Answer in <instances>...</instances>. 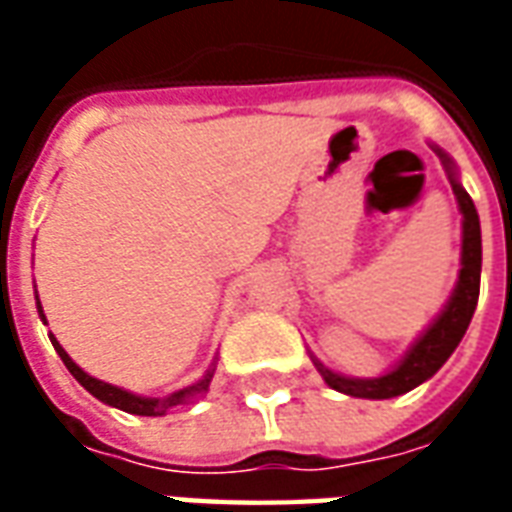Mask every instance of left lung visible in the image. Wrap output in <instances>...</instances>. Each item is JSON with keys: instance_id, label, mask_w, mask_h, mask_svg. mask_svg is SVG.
Wrapping results in <instances>:
<instances>
[{"instance_id": "left-lung-1", "label": "left lung", "mask_w": 512, "mask_h": 512, "mask_svg": "<svg viewBox=\"0 0 512 512\" xmlns=\"http://www.w3.org/2000/svg\"><path fill=\"white\" fill-rule=\"evenodd\" d=\"M433 150L439 153L441 164H444L447 175H450L455 200H458V208H461L463 213V244L458 285L452 290L447 307L439 312V318L430 323L428 329H425V334L408 348L406 356H403L389 373H384V376H340V373L329 370V367L321 365V362L312 356V362L318 367V373L323 376V381L332 386V389H337V392H343V395L386 400V397H397L403 395V392H411L414 386H419L422 381H428V378L450 359V354L458 348V343L463 340V334L469 329V323H472L474 307H477V296H480V268H483L480 216H477V208H474L472 197H469L466 189L458 183V175H455V167H452V158L447 156L441 147L433 145Z\"/></svg>"}]
</instances>
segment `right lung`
<instances>
[{
    "instance_id": "1",
    "label": "right lung",
    "mask_w": 512,
    "mask_h": 512,
    "mask_svg": "<svg viewBox=\"0 0 512 512\" xmlns=\"http://www.w3.org/2000/svg\"><path fill=\"white\" fill-rule=\"evenodd\" d=\"M38 315L43 318V323H46V315H43L40 299H38ZM49 337H51V343H54V351L60 354L65 367L71 370V376L76 378V381H79L90 395L98 397V400L106 403V406H115L120 408V411H128V414H139V417H164L172 406H180V403H186V400H191V397L208 392V384H211V378H213V370H208L197 384L186 386V389H178V392H172V395L142 397V395H134V392H126V389H120V386H112V384H106V381H98V378L87 376L82 367L76 365L71 356L65 354V348L57 343V337H54V334H49Z\"/></svg>"
}]
</instances>
